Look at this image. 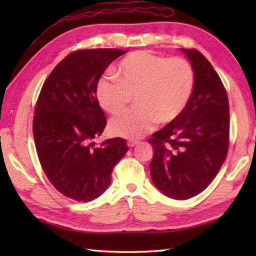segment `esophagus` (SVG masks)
I'll return each instance as SVG.
<instances>
[{"mask_svg":"<svg viewBox=\"0 0 256 256\" xmlns=\"http://www.w3.org/2000/svg\"><path fill=\"white\" fill-rule=\"evenodd\" d=\"M140 142L138 140H130L128 142V148H134L135 145H138Z\"/></svg>","mask_w":256,"mask_h":256,"instance_id":"34e87169","label":"esophagus"}]
</instances>
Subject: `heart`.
<instances>
[{"mask_svg":"<svg viewBox=\"0 0 256 256\" xmlns=\"http://www.w3.org/2000/svg\"><path fill=\"white\" fill-rule=\"evenodd\" d=\"M116 78L103 74L96 81V96L100 106L110 114L124 111L135 96L138 108L112 118L113 135L138 138L156 122H175L192 99L196 74L192 64L182 57L167 58L148 50L128 54L116 67Z\"/></svg>","mask_w":256,"mask_h":256,"instance_id":"1","label":"heart"}]
</instances>
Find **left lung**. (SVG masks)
<instances>
[{"mask_svg":"<svg viewBox=\"0 0 256 256\" xmlns=\"http://www.w3.org/2000/svg\"><path fill=\"white\" fill-rule=\"evenodd\" d=\"M182 50L192 62L196 82L182 116L152 135V180L167 197L186 200L209 186L229 150V100L224 84L202 54Z\"/></svg>","mask_w":256,"mask_h":256,"instance_id":"left-lung-1","label":"left lung"}]
</instances>
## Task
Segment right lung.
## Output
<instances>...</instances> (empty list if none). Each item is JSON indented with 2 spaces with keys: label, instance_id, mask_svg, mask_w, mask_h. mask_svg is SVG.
I'll return each instance as SVG.
<instances>
[{
  "label": "right lung",
  "instance_id": "right-lung-1",
  "mask_svg": "<svg viewBox=\"0 0 256 256\" xmlns=\"http://www.w3.org/2000/svg\"><path fill=\"white\" fill-rule=\"evenodd\" d=\"M125 52L116 48L70 52L38 96L32 118L38 160L52 186L76 201L88 202L104 192L114 166L128 150L120 138L99 145L91 142L106 125L96 96V81Z\"/></svg>",
  "mask_w": 256,
  "mask_h": 256
}]
</instances>
